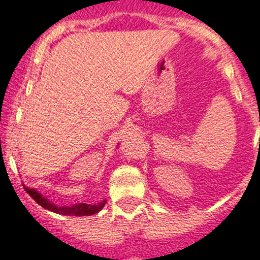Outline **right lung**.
<instances>
[{
  "mask_svg": "<svg viewBox=\"0 0 260 260\" xmlns=\"http://www.w3.org/2000/svg\"><path fill=\"white\" fill-rule=\"evenodd\" d=\"M25 190L30 194V197L40 205L42 207H44L45 210L50 211V212H55L59 213V215H64V216H91L95 215V213L100 212L103 210V207L107 203V200H104L103 202L98 203V205H87V203H76L74 206H57L54 203L50 202L48 198L43 197L42 194L34 188H27L25 186Z\"/></svg>",
  "mask_w": 260,
  "mask_h": 260,
  "instance_id": "add662e5",
  "label": "right lung"
}]
</instances>
